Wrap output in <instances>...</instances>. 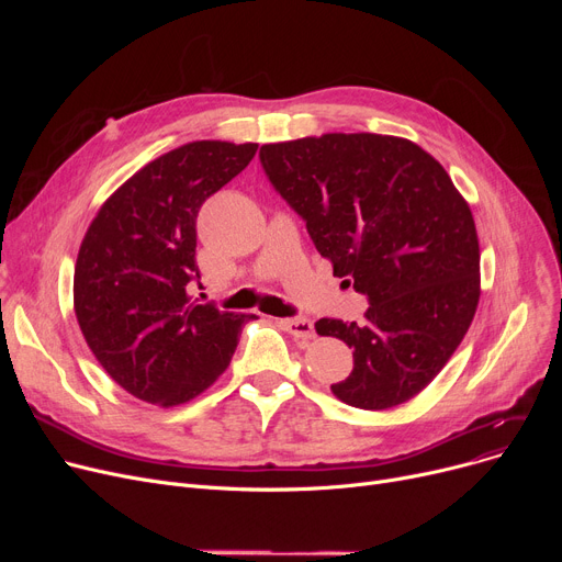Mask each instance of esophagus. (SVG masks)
I'll list each match as a JSON object with an SVG mask.
<instances>
[{
	"instance_id": "esophagus-1",
	"label": "esophagus",
	"mask_w": 562,
	"mask_h": 562,
	"mask_svg": "<svg viewBox=\"0 0 562 562\" xmlns=\"http://www.w3.org/2000/svg\"><path fill=\"white\" fill-rule=\"evenodd\" d=\"M280 326L296 339H314V323L310 318H282Z\"/></svg>"
}]
</instances>
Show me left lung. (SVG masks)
Returning a JSON list of instances; mask_svg holds the SVG:
<instances>
[{
    "mask_svg": "<svg viewBox=\"0 0 562 562\" xmlns=\"http://www.w3.org/2000/svg\"><path fill=\"white\" fill-rule=\"evenodd\" d=\"M261 166L307 223L333 276L367 293L364 323L321 318L352 348L333 394L387 409L426 390L474 321L481 248L469 202L424 147L387 134H321L266 143Z\"/></svg>",
    "mask_w": 562,
    "mask_h": 562,
    "instance_id": "1",
    "label": "left lung"
}]
</instances>
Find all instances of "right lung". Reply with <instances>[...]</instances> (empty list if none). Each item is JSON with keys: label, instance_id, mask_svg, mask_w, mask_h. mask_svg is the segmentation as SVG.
I'll return each instance as SVG.
<instances>
[{"label": "right lung", "instance_id": "right-lung-1", "mask_svg": "<svg viewBox=\"0 0 562 562\" xmlns=\"http://www.w3.org/2000/svg\"><path fill=\"white\" fill-rule=\"evenodd\" d=\"M255 153L257 143L229 140L175 147L117 187L83 234L77 323L102 369L145 403L172 407L210 390L255 318L189 296L200 206Z\"/></svg>", "mask_w": 562, "mask_h": 562}]
</instances>
